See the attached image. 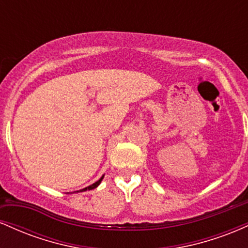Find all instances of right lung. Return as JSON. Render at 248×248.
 Listing matches in <instances>:
<instances>
[{
	"label": "right lung",
	"instance_id": "right-lung-1",
	"mask_svg": "<svg viewBox=\"0 0 248 248\" xmlns=\"http://www.w3.org/2000/svg\"><path fill=\"white\" fill-rule=\"evenodd\" d=\"M102 178H104V175H102V176H101V178L99 179V181H96L95 183L91 184L90 186H87V187H84V189H81V190H78V191H75V192H82V191H86V190H93V189H95V187H96V186H99V184L101 183Z\"/></svg>",
	"mask_w": 248,
	"mask_h": 248
}]
</instances>
